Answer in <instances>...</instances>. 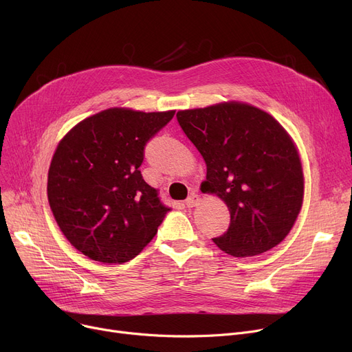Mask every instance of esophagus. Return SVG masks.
I'll list each match as a JSON object with an SVG mask.
<instances>
[{"instance_id":"obj_1","label":"esophagus","mask_w":352,"mask_h":352,"mask_svg":"<svg viewBox=\"0 0 352 352\" xmlns=\"http://www.w3.org/2000/svg\"><path fill=\"white\" fill-rule=\"evenodd\" d=\"M198 204H199V198H198V195H195V194L188 195V198L186 199V206H187L188 208L195 207V206H198Z\"/></svg>"}]
</instances>
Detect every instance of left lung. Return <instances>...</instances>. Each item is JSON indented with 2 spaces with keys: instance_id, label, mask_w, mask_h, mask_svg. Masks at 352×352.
<instances>
[{
  "instance_id": "left-lung-1",
  "label": "left lung",
  "mask_w": 352,
  "mask_h": 352,
  "mask_svg": "<svg viewBox=\"0 0 352 352\" xmlns=\"http://www.w3.org/2000/svg\"><path fill=\"white\" fill-rule=\"evenodd\" d=\"M182 131L207 164L202 192L223 199L231 215L214 238L232 256H252L278 245L302 207L304 173L292 138L265 111L221 102L177 113Z\"/></svg>"
}]
</instances>
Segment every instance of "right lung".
I'll use <instances>...</instances> for the list:
<instances>
[{"label": "right lung", "mask_w": 352, "mask_h": 352, "mask_svg": "<svg viewBox=\"0 0 352 352\" xmlns=\"http://www.w3.org/2000/svg\"><path fill=\"white\" fill-rule=\"evenodd\" d=\"M174 114L109 108L60 141L48 170V202L65 238L91 260L128 263L155 236L170 208L140 165L145 144Z\"/></svg>", "instance_id": "right-lung-1"}]
</instances>
